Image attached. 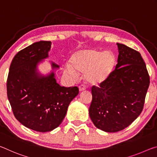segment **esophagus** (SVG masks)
Wrapping results in <instances>:
<instances>
[{
	"label": "esophagus",
	"mask_w": 157,
	"mask_h": 157,
	"mask_svg": "<svg viewBox=\"0 0 157 157\" xmlns=\"http://www.w3.org/2000/svg\"><path fill=\"white\" fill-rule=\"evenodd\" d=\"M78 89H79V91H80V92H83V91L86 90V87H85L83 85H81V86L78 87Z\"/></svg>",
	"instance_id": "1"
}]
</instances>
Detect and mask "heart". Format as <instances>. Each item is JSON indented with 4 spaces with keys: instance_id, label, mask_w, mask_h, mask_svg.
Segmentation results:
<instances>
[{
    "instance_id": "b5f03b06",
    "label": "heart",
    "mask_w": 157,
    "mask_h": 157,
    "mask_svg": "<svg viewBox=\"0 0 157 157\" xmlns=\"http://www.w3.org/2000/svg\"><path fill=\"white\" fill-rule=\"evenodd\" d=\"M69 63L65 68L67 74L75 78L77 74H84V80L89 86H99L112 76L116 60L110 51L86 48L74 52Z\"/></svg>"
}]
</instances>
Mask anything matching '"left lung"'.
<instances>
[{
	"label": "left lung",
	"mask_w": 157,
	"mask_h": 157,
	"mask_svg": "<svg viewBox=\"0 0 157 157\" xmlns=\"http://www.w3.org/2000/svg\"><path fill=\"white\" fill-rule=\"evenodd\" d=\"M117 64L100 88L92 86L89 115L94 126L114 133L125 129L142 112L150 76L140 53L117 43Z\"/></svg>",
	"instance_id": "obj_1"
}]
</instances>
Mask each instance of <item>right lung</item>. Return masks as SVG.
I'll use <instances>...</instances> for the list:
<instances>
[{"instance_id": "1", "label": "right lung", "mask_w": 157, "mask_h": 157, "mask_svg": "<svg viewBox=\"0 0 157 157\" xmlns=\"http://www.w3.org/2000/svg\"><path fill=\"white\" fill-rule=\"evenodd\" d=\"M51 42L40 41L18 52L12 60L7 81V98L15 117L25 127L51 132L65 118L70 102L78 95L77 87L59 85L51 63L49 73L42 74L39 64L48 58Z\"/></svg>"}]
</instances>
